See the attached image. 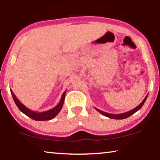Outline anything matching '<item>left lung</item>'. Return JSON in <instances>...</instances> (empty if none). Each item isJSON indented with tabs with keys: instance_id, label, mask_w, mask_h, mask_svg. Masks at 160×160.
I'll return each mask as SVG.
<instances>
[{
	"instance_id": "obj_1",
	"label": "left lung",
	"mask_w": 160,
	"mask_h": 160,
	"mask_svg": "<svg viewBox=\"0 0 160 160\" xmlns=\"http://www.w3.org/2000/svg\"><path fill=\"white\" fill-rule=\"evenodd\" d=\"M148 96V94H147V96L145 97V99H143V101L140 103V104L137 107L134 108L133 109H132L131 111H129V112H127L126 113H120V114H113V113H107V112H102V111L99 110L98 109H97V108L94 107V109H95L97 112H99L101 114L104 115L105 116H107V117H109L110 118H113V119H124V118H126L129 117V116H131V115L133 114L136 112H138L140 108L142 107V105L144 104V103L145 102L146 99H147V97Z\"/></svg>"
}]
</instances>
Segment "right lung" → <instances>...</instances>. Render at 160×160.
I'll return each instance as SVG.
<instances>
[{
  "label": "right lung",
  "mask_w": 160,
  "mask_h": 160,
  "mask_svg": "<svg viewBox=\"0 0 160 160\" xmlns=\"http://www.w3.org/2000/svg\"><path fill=\"white\" fill-rule=\"evenodd\" d=\"M10 92H11L12 98L14 99V102L16 104V105H17V107H18V109H20L23 113H25V115L29 116V118H31L35 121H47V120H51V119L53 118L61 110L64 104V99H65V96H66V90L64 92L63 94H62L60 102H59L58 104L56 105L55 107H53V109L46 111V112H34V111H32L31 109H28V107H25V105L22 104V103L20 102V100H19L17 98V97L15 95V94L13 93L12 90H10Z\"/></svg>",
  "instance_id": "obj_1"
}]
</instances>
